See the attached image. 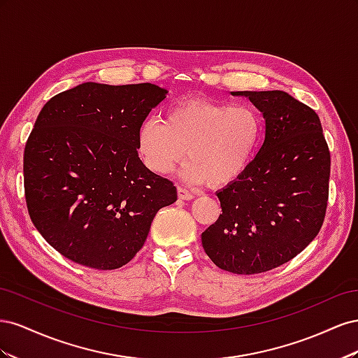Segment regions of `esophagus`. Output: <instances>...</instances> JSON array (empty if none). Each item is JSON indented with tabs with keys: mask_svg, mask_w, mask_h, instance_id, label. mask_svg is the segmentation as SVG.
I'll return each mask as SVG.
<instances>
[{
	"mask_svg": "<svg viewBox=\"0 0 358 358\" xmlns=\"http://www.w3.org/2000/svg\"><path fill=\"white\" fill-rule=\"evenodd\" d=\"M178 197H179L180 200H192V199H194V194L189 192L187 188L178 187Z\"/></svg>",
	"mask_w": 358,
	"mask_h": 358,
	"instance_id": "1",
	"label": "esophagus"
}]
</instances>
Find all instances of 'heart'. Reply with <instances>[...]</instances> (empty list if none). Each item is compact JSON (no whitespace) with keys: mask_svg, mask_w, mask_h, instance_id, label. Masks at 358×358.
<instances>
[{"mask_svg":"<svg viewBox=\"0 0 358 358\" xmlns=\"http://www.w3.org/2000/svg\"><path fill=\"white\" fill-rule=\"evenodd\" d=\"M262 134L252 106L227 104L208 96H185L171 104L164 119H146L137 133L145 166L166 175L187 155L182 178L224 187L239 179L251 162Z\"/></svg>","mask_w":358,"mask_h":358,"instance_id":"b5f03b06","label":"heart"}]
</instances>
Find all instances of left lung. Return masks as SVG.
Returning a JSON list of instances; mask_svg holds the SVG:
<instances>
[{"label": "left lung", "instance_id": "obj_1", "mask_svg": "<svg viewBox=\"0 0 358 358\" xmlns=\"http://www.w3.org/2000/svg\"><path fill=\"white\" fill-rule=\"evenodd\" d=\"M266 121L243 175L216 192L222 213L201 233L212 262L254 275L282 266L318 234L329 200L330 152L320 117L284 91H237Z\"/></svg>", "mask_w": 358, "mask_h": 358}]
</instances>
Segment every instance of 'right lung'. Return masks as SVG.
Here are the masks:
<instances>
[{"mask_svg": "<svg viewBox=\"0 0 358 358\" xmlns=\"http://www.w3.org/2000/svg\"><path fill=\"white\" fill-rule=\"evenodd\" d=\"M167 90L86 82L43 106L24 154L27 208L38 233L71 262L113 270L142 249L157 212L178 200L150 171L137 133Z\"/></svg>", "mask_w": 358, "mask_h": 358, "instance_id": "obj_1", "label": "right lung"}]
</instances>
